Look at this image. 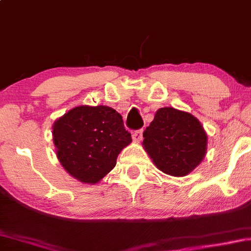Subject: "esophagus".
I'll use <instances>...</instances> for the list:
<instances>
[{
    "label": "esophagus",
    "mask_w": 251,
    "mask_h": 251,
    "mask_svg": "<svg viewBox=\"0 0 251 251\" xmlns=\"http://www.w3.org/2000/svg\"><path fill=\"white\" fill-rule=\"evenodd\" d=\"M143 129H138V131H135L133 134H132V138H133L134 143H140L141 140H143Z\"/></svg>",
    "instance_id": "1"
}]
</instances>
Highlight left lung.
Returning a JSON list of instances; mask_svg holds the SVG:
<instances>
[{"mask_svg": "<svg viewBox=\"0 0 251 251\" xmlns=\"http://www.w3.org/2000/svg\"><path fill=\"white\" fill-rule=\"evenodd\" d=\"M207 141L198 118L174 107H161L144 131L143 146L160 171L185 176L202 162Z\"/></svg>", "mask_w": 251, "mask_h": 251, "instance_id": "left-lung-1", "label": "left lung"}]
</instances>
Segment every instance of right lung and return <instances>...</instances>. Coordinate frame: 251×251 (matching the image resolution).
Instances as JSON below:
<instances>
[{
	"instance_id": "1",
	"label": "right lung",
	"mask_w": 251,
	"mask_h": 251,
	"mask_svg": "<svg viewBox=\"0 0 251 251\" xmlns=\"http://www.w3.org/2000/svg\"><path fill=\"white\" fill-rule=\"evenodd\" d=\"M52 138L63 168L90 185L113 170L119 153L132 141L123 117L105 105L71 108L53 123Z\"/></svg>"
}]
</instances>
